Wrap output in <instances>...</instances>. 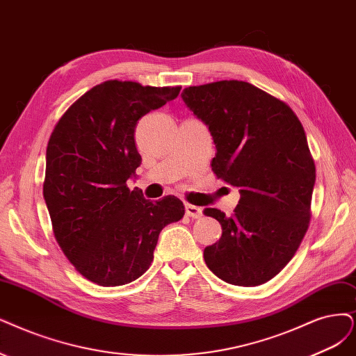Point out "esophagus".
<instances>
[{
    "label": "esophagus",
    "instance_id": "1",
    "mask_svg": "<svg viewBox=\"0 0 356 356\" xmlns=\"http://www.w3.org/2000/svg\"><path fill=\"white\" fill-rule=\"evenodd\" d=\"M185 211L188 217L192 218H201L202 217V208L192 205V204H185Z\"/></svg>",
    "mask_w": 356,
    "mask_h": 356
}]
</instances>
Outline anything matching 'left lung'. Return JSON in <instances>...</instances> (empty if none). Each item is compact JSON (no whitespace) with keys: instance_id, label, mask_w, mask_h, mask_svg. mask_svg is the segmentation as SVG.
I'll list each match as a JSON object with an SVG mask.
<instances>
[{"instance_id":"obj_1","label":"left lung","mask_w":356,"mask_h":356,"mask_svg":"<svg viewBox=\"0 0 356 356\" xmlns=\"http://www.w3.org/2000/svg\"><path fill=\"white\" fill-rule=\"evenodd\" d=\"M181 99L214 139V175L241 193L230 217L204 209L222 229L205 264L230 284L259 286L293 258L309 226L315 164L304 126L286 102L242 81L189 86Z\"/></svg>"}]
</instances>
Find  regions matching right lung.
I'll return each instance as SVG.
<instances>
[{"mask_svg":"<svg viewBox=\"0 0 356 356\" xmlns=\"http://www.w3.org/2000/svg\"><path fill=\"white\" fill-rule=\"evenodd\" d=\"M180 89L107 81L72 104L52 130L44 180L52 230L74 268L99 286L139 279L160 232L185 216L176 196L151 202L127 188L142 163L138 120Z\"/></svg>","mask_w":356,"mask_h":356,"instance_id":"obj_1","label":"right lung"}]
</instances>
